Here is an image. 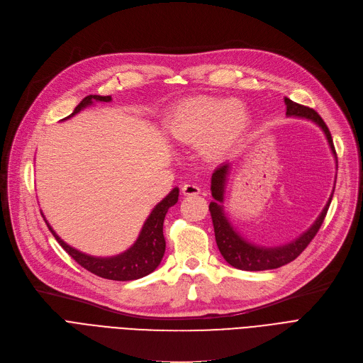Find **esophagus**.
I'll list each match as a JSON object with an SVG mask.
<instances>
[{
    "mask_svg": "<svg viewBox=\"0 0 363 363\" xmlns=\"http://www.w3.org/2000/svg\"><path fill=\"white\" fill-rule=\"evenodd\" d=\"M182 194L184 196H197V194H200V186L196 184H184Z\"/></svg>",
    "mask_w": 363,
    "mask_h": 363,
    "instance_id": "34e87169",
    "label": "esophagus"
}]
</instances>
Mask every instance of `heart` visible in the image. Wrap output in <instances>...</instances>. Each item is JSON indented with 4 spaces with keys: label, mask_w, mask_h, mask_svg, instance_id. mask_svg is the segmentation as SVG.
<instances>
[{
    "label": "heart",
    "mask_w": 363,
    "mask_h": 363,
    "mask_svg": "<svg viewBox=\"0 0 363 363\" xmlns=\"http://www.w3.org/2000/svg\"><path fill=\"white\" fill-rule=\"evenodd\" d=\"M247 110L238 100L199 95L181 101L166 122L170 140L181 144L201 141L208 157H220L230 151L247 126Z\"/></svg>",
    "instance_id": "obj_1"
}]
</instances>
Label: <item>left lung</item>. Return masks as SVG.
<instances>
[{
	"instance_id": "obj_1",
	"label": "left lung",
	"mask_w": 363,
	"mask_h": 363,
	"mask_svg": "<svg viewBox=\"0 0 363 363\" xmlns=\"http://www.w3.org/2000/svg\"><path fill=\"white\" fill-rule=\"evenodd\" d=\"M284 101H285V106H287V116H293V118H298V119H308V121L316 123L322 129V132L325 133L333 155L335 156V148L333 144L330 129L325 125V122L322 121L319 114L313 108L297 104L287 97L284 99ZM230 166H231L230 163H223L213 172L211 191H212V197L215 200L208 204V211H211L213 228H215L216 244H218V249H219L220 255L231 266H234V268L241 269V271L277 269V268H281V266H284V264L293 262L296 257L300 256V253L304 249H306L309 242L313 240V237L318 234L319 228L328 212L330 203L333 200V194L330 196L328 203L325 204V207L322 208L320 215L316 218L313 225L306 233H303L298 238L293 240L289 244L277 245V247L256 245L250 241H247L235 230L225 213L223 200H225L226 179H228V174H230Z\"/></svg>"
}]
</instances>
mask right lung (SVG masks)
Here are the masks:
<instances>
[{
    "instance_id": "right-lung-1",
    "label": "right lung",
    "mask_w": 363,
    "mask_h": 363,
    "mask_svg": "<svg viewBox=\"0 0 363 363\" xmlns=\"http://www.w3.org/2000/svg\"><path fill=\"white\" fill-rule=\"evenodd\" d=\"M94 101L108 103L111 101V97L110 95H104V97L103 95H88V97H85L78 106L74 107L73 113L69 114V116L65 118L63 121L70 119L76 113H79L85 107L92 106ZM178 196H179V188L175 186L157 206H155V208H152L141 228V233L137 241L123 253L110 256V257H97V256H91L76 250L74 247L69 245L59 235H57L55 231L51 228V225L47 220L45 222H47V226L50 228L51 234L55 237L57 241H59V244L66 250V253H69L86 271L99 275L101 278L113 279V281L140 279L155 271L163 259L164 249H166V241L163 237V222L169 207L177 204Z\"/></svg>"
}]
</instances>
